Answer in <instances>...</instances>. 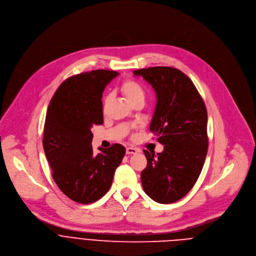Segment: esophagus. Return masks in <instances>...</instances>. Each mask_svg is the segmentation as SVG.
Returning a JSON list of instances; mask_svg holds the SVG:
<instances>
[{
	"label": "esophagus",
	"instance_id": "esophagus-1",
	"mask_svg": "<svg viewBox=\"0 0 256 256\" xmlns=\"http://www.w3.org/2000/svg\"><path fill=\"white\" fill-rule=\"evenodd\" d=\"M140 152V150H138V148H132V146H128V148H126V154H136V152Z\"/></svg>",
	"mask_w": 256,
	"mask_h": 256
}]
</instances>
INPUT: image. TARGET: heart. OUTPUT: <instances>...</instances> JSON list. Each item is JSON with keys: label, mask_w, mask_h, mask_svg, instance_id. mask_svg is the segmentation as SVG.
<instances>
[{"label": "heart", "mask_w": 256, "mask_h": 256, "mask_svg": "<svg viewBox=\"0 0 256 256\" xmlns=\"http://www.w3.org/2000/svg\"><path fill=\"white\" fill-rule=\"evenodd\" d=\"M120 90L132 104L138 100L144 98V88H142V85L134 79H126L120 85ZM108 100H110L108 96L106 98L104 102V108L106 106Z\"/></svg>", "instance_id": "1"}]
</instances>
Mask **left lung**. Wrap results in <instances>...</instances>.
Here are the masks:
<instances>
[{"label": "left lung", "mask_w": 256, "mask_h": 256, "mask_svg": "<svg viewBox=\"0 0 256 256\" xmlns=\"http://www.w3.org/2000/svg\"><path fill=\"white\" fill-rule=\"evenodd\" d=\"M156 94L150 130L162 144V152L144 150L148 164L140 174L146 194L162 204L187 195L197 182L208 150L207 110L192 80L168 66L138 69Z\"/></svg>", "instance_id": "8db88e82"}]
</instances>
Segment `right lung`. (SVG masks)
Instances as JSON below:
<instances>
[{
	"label": "right lung",
	"mask_w": 256,
	"mask_h": 256,
	"mask_svg": "<svg viewBox=\"0 0 256 256\" xmlns=\"http://www.w3.org/2000/svg\"><path fill=\"white\" fill-rule=\"evenodd\" d=\"M118 73L98 69L64 80L46 114L43 148L58 188L80 204L100 200L110 190L126 148L114 144L94 154L92 128L104 124L102 92Z\"/></svg>",
	"instance_id": "obj_1"
}]
</instances>
